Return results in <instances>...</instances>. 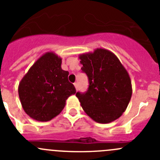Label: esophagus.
Here are the masks:
<instances>
[{
	"mask_svg": "<svg viewBox=\"0 0 160 160\" xmlns=\"http://www.w3.org/2000/svg\"><path fill=\"white\" fill-rule=\"evenodd\" d=\"M73 84H74V86H75L76 89H77V88H78V83H77V82H76V83H73Z\"/></svg>",
	"mask_w": 160,
	"mask_h": 160,
	"instance_id": "obj_1",
	"label": "esophagus"
}]
</instances>
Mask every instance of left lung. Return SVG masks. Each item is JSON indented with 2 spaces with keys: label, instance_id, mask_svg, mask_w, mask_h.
I'll return each mask as SVG.
<instances>
[{
  "label": "left lung",
  "instance_id": "8db88e82",
  "mask_svg": "<svg viewBox=\"0 0 160 160\" xmlns=\"http://www.w3.org/2000/svg\"><path fill=\"white\" fill-rule=\"evenodd\" d=\"M82 71L89 80L86 93L77 92L82 108L98 123L114 122L122 115L132 96L130 77L118 57L106 49L80 54Z\"/></svg>",
  "mask_w": 160,
  "mask_h": 160
}]
</instances>
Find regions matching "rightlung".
Returning a JSON list of instances; mask_svg holds the SVG:
<instances>
[{
	"mask_svg": "<svg viewBox=\"0 0 160 160\" xmlns=\"http://www.w3.org/2000/svg\"><path fill=\"white\" fill-rule=\"evenodd\" d=\"M62 60L53 52L44 53L19 82L20 102L31 118L50 121L62 111L67 98L76 93L68 80V72L62 68Z\"/></svg>",
	"mask_w": 160,
	"mask_h": 160,
	"instance_id": "obj_1",
	"label": "right lung"
}]
</instances>
